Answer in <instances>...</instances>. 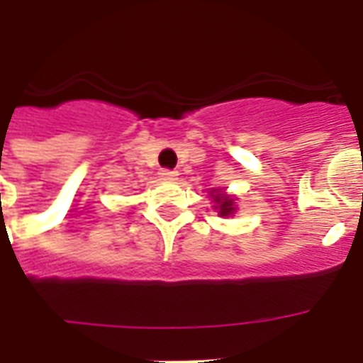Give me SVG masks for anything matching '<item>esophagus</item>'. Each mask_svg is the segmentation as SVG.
<instances>
[{
  "instance_id": "1",
  "label": "esophagus",
  "mask_w": 363,
  "mask_h": 363,
  "mask_svg": "<svg viewBox=\"0 0 363 363\" xmlns=\"http://www.w3.org/2000/svg\"><path fill=\"white\" fill-rule=\"evenodd\" d=\"M177 175H179V173H177L175 169H162V171H160V177H162L164 181H173V179H177Z\"/></svg>"
}]
</instances>
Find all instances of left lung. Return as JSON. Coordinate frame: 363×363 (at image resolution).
Here are the masks:
<instances>
[{"mask_svg": "<svg viewBox=\"0 0 363 363\" xmlns=\"http://www.w3.org/2000/svg\"><path fill=\"white\" fill-rule=\"evenodd\" d=\"M213 199H215V203H218L216 205V209H220L218 213H220L222 216L232 215L233 211H235V207H233V199L224 196V194H213Z\"/></svg>", "mask_w": 363, "mask_h": 363, "instance_id": "8db88e82", "label": "left lung"}]
</instances>
